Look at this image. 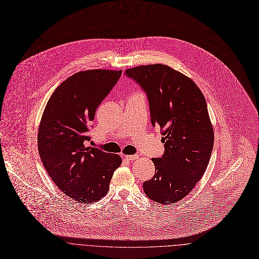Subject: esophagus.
<instances>
[{
  "mask_svg": "<svg viewBox=\"0 0 259 259\" xmlns=\"http://www.w3.org/2000/svg\"><path fill=\"white\" fill-rule=\"evenodd\" d=\"M125 159H127V160H136V159H138V155H124L123 156Z\"/></svg>",
  "mask_w": 259,
  "mask_h": 259,
  "instance_id": "esophagus-1",
  "label": "esophagus"
}]
</instances>
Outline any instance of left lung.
<instances>
[{
  "instance_id": "1",
  "label": "left lung",
  "mask_w": 259,
  "mask_h": 259,
  "mask_svg": "<svg viewBox=\"0 0 259 259\" xmlns=\"http://www.w3.org/2000/svg\"><path fill=\"white\" fill-rule=\"evenodd\" d=\"M145 91L151 123L160 127L164 154L153 158L154 177L144 182L148 198L171 204L186 197L203 177L213 149L214 134L207 104L197 84L164 64L125 70Z\"/></svg>"
}]
</instances>
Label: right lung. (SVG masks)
<instances>
[{"mask_svg":"<svg viewBox=\"0 0 259 259\" xmlns=\"http://www.w3.org/2000/svg\"><path fill=\"white\" fill-rule=\"evenodd\" d=\"M122 70L79 71L52 94L37 134L39 157L55 185L77 203L104 197L121 157L88 147L89 128L99 105L119 79Z\"/></svg>","mask_w":259,"mask_h":259,"instance_id":"right-lung-1","label":"right lung"}]
</instances>
